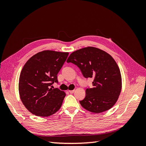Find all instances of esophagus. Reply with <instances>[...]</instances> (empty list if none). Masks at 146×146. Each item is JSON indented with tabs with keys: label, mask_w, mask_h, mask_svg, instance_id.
Instances as JSON below:
<instances>
[{
	"label": "esophagus",
	"mask_w": 146,
	"mask_h": 146,
	"mask_svg": "<svg viewBox=\"0 0 146 146\" xmlns=\"http://www.w3.org/2000/svg\"><path fill=\"white\" fill-rule=\"evenodd\" d=\"M74 90H70V91H69V92L70 94H73L74 92Z\"/></svg>",
	"instance_id": "obj_1"
}]
</instances>
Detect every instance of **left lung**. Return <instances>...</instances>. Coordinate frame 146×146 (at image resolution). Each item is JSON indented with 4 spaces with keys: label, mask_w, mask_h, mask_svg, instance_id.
Returning a JSON list of instances; mask_svg holds the SVG:
<instances>
[{
    "label": "left lung",
    "mask_w": 146,
    "mask_h": 146,
    "mask_svg": "<svg viewBox=\"0 0 146 146\" xmlns=\"http://www.w3.org/2000/svg\"><path fill=\"white\" fill-rule=\"evenodd\" d=\"M67 63L77 65L85 78H93L92 87L86 90L85 99L80 101L88 111L100 113L116 104L122 89L120 69L113 57L94 47L72 52Z\"/></svg>",
    "instance_id": "obj_1"
}]
</instances>
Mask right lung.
<instances>
[{"label":"right lung","mask_w":146,"mask_h":146,"mask_svg":"<svg viewBox=\"0 0 146 146\" xmlns=\"http://www.w3.org/2000/svg\"><path fill=\"white\" fill-rule=\"evenodd\" d=\"M68 52L44 50L34 55L21 70L19 92L22 102L37 116L47 117L58 111L66 93L51 86L58 83L57 74Z\"/></svg>","instance_id":"obj_1"}]
</instances>
